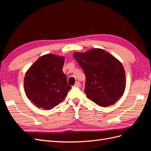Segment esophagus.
<instances>
[{"mask_svg":"<svg viewBox=\"0 0 151 151\" xmlns=\"http://www.w3.org/2000/svg\"><path fill=\"white\" fill-rule=\"evenodd\" d=\"M81 84H80V83L79 81H77L76 83H75V84H74V86L75 87H81Z\"/></svg>","mask_w":151,"mask_h":151,"instance_id":"esophagus-1","label":"esophagus"}]
</instances>
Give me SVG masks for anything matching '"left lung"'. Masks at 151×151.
Segmentation results:
<instances>
[{"label": "left lung", "instance_id": "1", "mask_svg": "<svg viewBox=\"0 0 151 151\" xmlns=\"http://www.w3.org/2000/svg\"><path fill=\"white\" fill-rule=\"evenodd\" d=\"M73 57L85 73V93L91 101L107 107L122 96L126 87L125 72L117 58L101 48L76 52Z\"/></svg>", "mask_w": 151, "mask_h": 151}]
</instances>
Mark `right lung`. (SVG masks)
I'll return each instance as SVG.
<instances>
[{
    "label": "right lung",
    "mask_w": 151,
    "mask_h": 151,
    "mask_svg": "<svg viewBox=\"0 0 151 151\" xmlns=\"http://www.w3.org/2000/svg\"><path fill=\"white\" fill-rule=\"evenodd\" d=\"M64 62V57L47 54L40 57L26 72L25 93L36 107L49 110L66 97L71 87L62 71Z\"/></svg>",
    "instance_id": "add662e5"
}]
</instances>
